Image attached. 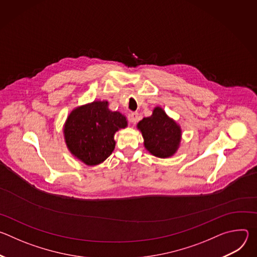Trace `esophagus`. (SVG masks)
<instances>
[{
  "instance_id": "esophagus-1",
  "label": "esophagus",
  "mask_w": 257,
  "mask_h": 257,
  "mask_svg": "<svg viewBox=\"0 0 257 257\" xmlns=\"http://www.w3.org/2000/svg\"><path fill=\"white\" fill-rule=\"evenodd\" d=\"M138 113H136V112H132L130 115H129V120H130V122L134 125V124H136L137 123V121H138Z\"/></svg>"
}]
</instances>
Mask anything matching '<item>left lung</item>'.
I'll use <instances>...</instances> for the list:
<instances>
[{"mask_svg":"<svg viewBox=\"0 0 257 257\" xmlns=\"http://www.w3.org/2000/svg\"><path fill=\"white\" fill-rule=\"evenodd\" d=\"M137 127L142 133L145 149L153 156L167 159L178 151L182 135L181 128L162 107H155L153 115L143 118Z\"/></svg>","mask_w":257,"mask_h":257,"instance_id":"1","label":"left lung"}]
</instances>
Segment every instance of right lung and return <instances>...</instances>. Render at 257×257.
Listing matches in <instances>:
<instances>
[{
  "label": "right lung",
  "instance_id": "add662e5",
  "mask_svg": "<svg viewBox=\"0 0 257 257\" xmlns=\"http://www.w3.org/2000/svg\"><path fill=\"white\" fill-rule=\"evenodd\" d=\"M107 101L96 100L73 109L64 126L71 154L87 166H96L112 155L115 133L127 126L119 112L109 111Z\"/></svg>",
  "mask_w": 257,
  "mask_h": 257
}]
</instances>
